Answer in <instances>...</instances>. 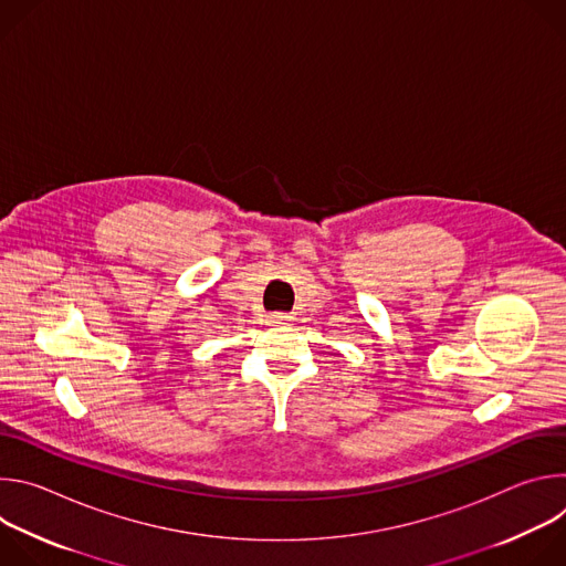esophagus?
I'll use <instances>...</instances> for the list:
<instances>
[{
    "mask_svg": "<svg viewBox=\"0 0 566 566\" xmlns=\"http://www.w3.org/2000/svg\"><path fill=\"white\" fill-rule=\"evenodd\" d=\"M286 319V315H282V313H277V315H273V322H284Z\"/></svg>",
    "mask_w": 566,
    "mask_h": 566,
    "instance_id": "34e87169",
    "label": "esophagus"
}]
</instances>
